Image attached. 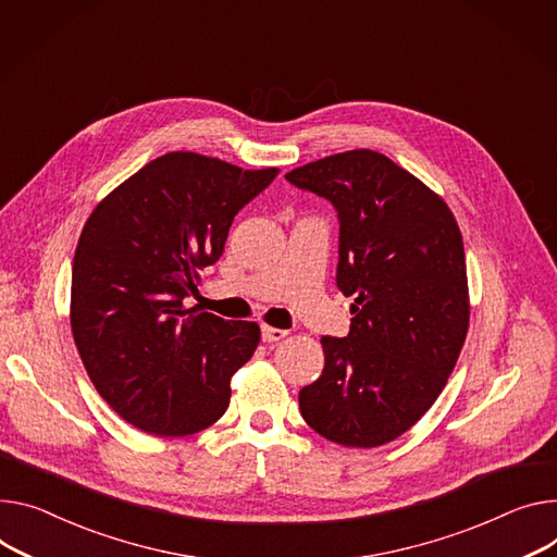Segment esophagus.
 <instances>
[{
  "label": "esophagus",
  "mask_w": 557,
  "mask_h": 557,
  "mask_svg": "<svg viewBox=\"0 0 557 557\" xmlns=\"http://www.w3.org/2000/svg\"><path fill=\"white\" fill-rule=\"evenodd\" d=\"M261 336H263L265 344H276V341H281V338H285V336H287V332H285V330H281V327L263 325V327H261Z\"/></svg>",
  "instance_id": "1"
}]
</instances>
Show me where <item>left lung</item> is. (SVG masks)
Masks as SVG:
<instances>
[{
  "label": "left lung",
  "instance_id": "8db88e82",
  "mask_svg": "<svg viewBox=\"0 0 557 557\" xmlns=\"http://www.w3.org/2000/svg\"><path fill=\"white\" fill-rule=\"evenodd\" d=\"M285 178L334 205L336 285L355 298L348 336L321 338L325 366L298 393L301 414L334 444H388L435 404L466 341L461 232L444 198L370 149Z\"/></svg>",
  "mask_w": 557,
  "mask_h": 557
}]
</instances>
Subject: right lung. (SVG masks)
Listing matches in <instances>:
<instances>
[{
	"instance_id": "1",
	"label": "right lung",
	"mask_w": 557,
	"mask_h": 557,
	"mask_svg": "<svg viewBox=\"0 0 557 557\" xmlns=\"http://www.w3.org/2000/svg\"><path fill=\"white\" fill-rule=\"evenodd\" d=\"M278 174L171 151L115 187L84 225L71 330L100 397L132 425L185 437L219 421L261 327L185 298L221 259L236 213Z\"/></svg>"
}]
</instances>
